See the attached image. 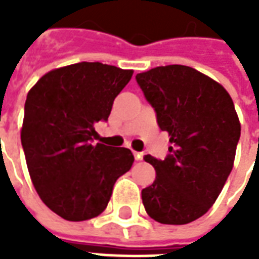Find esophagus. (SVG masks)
I'll use <instances>...</instances> for the list:
<instances>
[{"label":"esophagus","mask_w":259,"mask_h":259,"mask_svg":"<svg viewBox=\"0 0 259 259\" xmlns=\"http://www.w3.org/2000/svg\"><path fill=\"white\" fill-rule=\"evenodd\" d=\"M133 155H135L136 161H141V159H143V152L133 151Z\"/></svg>","instance_id":"1"}]
</instances>
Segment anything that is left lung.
Here are the masks:
<instances>
[{
    "instance_id": "left-lung-1",
    "label": "left lung",
    "mask_w": 259,
    "mask_h": 259,
    "mask_svg": "<svg viewBox=\"0 0 259 259\" xmlns=\"http://www.w3.org/2000/svg\"><path fill=\"white\" fill-rule=\"evenodd\" d=\"M137 84L169 133L165 159L146 155L157 178L141 191L147 213L163 225H186L202 217L232 172L240 122L229 93L185 65L137 73Z\"/></svg>"
}]
</instances>
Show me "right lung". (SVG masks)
I'll list each match as a JSON object with an SVG mask.
<instances>
[{
  "label": "right lung",
  "instance_id": "obj_1",
  "mask_svg": "<svg viewBox=\"0 0 259 259\" xmlns=\"http://www.w3.org/2000/svg\"><path fill=\"white\" fill-rule=\"evenodd\" d=\"M132 74L79 62L46 73L27 94L20 133L27 169L42 202L66 221L98 217L115 182L133 165L127 148L93 144L94 124L107 122Z\"/></svg>",
  "mask_w": 259,
  "mask_h": 259
}]
</instances>
